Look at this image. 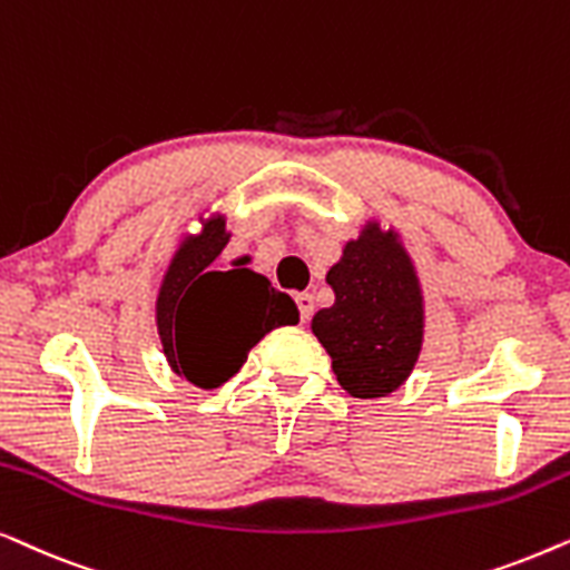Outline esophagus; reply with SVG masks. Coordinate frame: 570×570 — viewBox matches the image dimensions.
I'll return each mask as SVG.
<instances>
[{
	"mask_svg": "<svg viewBox=\"0 0 570 570\" xmlns=\"http://www.w3.org/2000/svg\"><path fill=\"white\" fill-rule=\"evenodd\" d=\"M294 302H297V307H299L302 323H307L309 317H313V313H315V297H313V294L302 292V294H297V297H294Z\"/></svg>",
	"mask_w": 570,
	"mask_h": 570,
	"instance_id": "obj_1",
	"label": "esophagus"
}]
</instances>
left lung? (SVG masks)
Here are the masks:
<instances>
[{
	"instance_id": "8db88e82",
	"label": "left lung",
	"mask_w": 570,
	"mask_h": 570,
	"mask_svg": "<svg viewBox=\"0 0 570 570\" xmlns=\"http://www.w3.org/2000/svg\"><path fill=\"white\" fill-rule=\"evenodd\" d=\"M325 281L336 302L315 313L313 333L331 354L341 389L354 399L389 396L422 348V294L406 249L367 224Z\"/></svg>"
}]
</instances>
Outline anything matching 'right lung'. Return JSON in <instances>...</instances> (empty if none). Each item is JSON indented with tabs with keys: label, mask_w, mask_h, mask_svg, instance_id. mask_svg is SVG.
<instances>
[{
	"label": "right lung",
	"mask_w": 570,
	"mask_h": 570,
	"mask_svg": "<svg viewBox=\"0 0 570 570\" xmlns=\"http://www.w3.org/2000/svg\"><path fill=\"white\" fill-rule=\"evenodd\" d=\"M226 242L224 218H208L174 253L156 302L166 360L197 389L224 385L265 333L299 323L297 305L268 278L249 268L214 271Z\"/></svg>",
	"instance_id": "add662e5"
}]
</instances>
